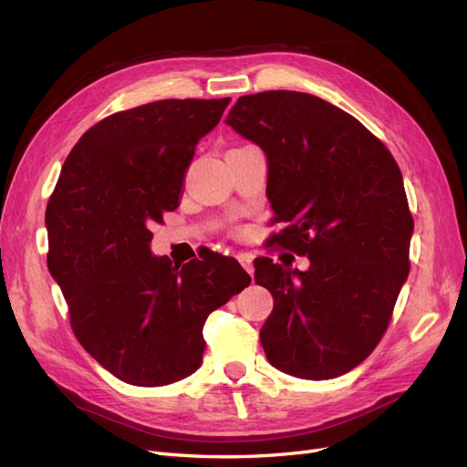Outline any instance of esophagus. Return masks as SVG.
I'll use <instances>...</instances> for the list:
<instances>
[{
	"label": "esophagus",
	"mask_w": 467,
	"mask_h": 467,
	"mask_svg": "<svg viewBox=\"0 0 467 467\" xmlns=\"http://www.w3.org/2000/svg\"><path fill=\"white\" fill-rule=\"evenodd\" d=\"M237 261L242 263V266L245 268L249 275H253V271H255V268H253V255H251V253H239Z\"/></svg>",
	"instance_id": "esophagus-1"
}]
</instances>
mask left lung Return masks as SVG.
I'll return each mask as SVG.
<instances>
[{
  "instance_id": "8db88e82",
  "label": "left lung",
  "mask_w": 467,
  "mask_h": 467,
  "mask_svg": "<svg viewBox=\"0 0 467 467\" xmlns=\"http://www.w3.org/2000/svg\"><path fill=\"white\" fill-rule=\"evenodd\" d=\"M225 124L266 155L268 202L286 223L273 244L309 259L307 271L255 263L275 300L265 355L302 379L343 376L379 343L409 275L400 167L355 117L309 93L244 95Z\"/></svg>"
}]
</instances>
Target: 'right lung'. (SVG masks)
Returning a JSON list of instances; mask_svg holds the SVG:
<instances>
[{
  "label": "right lung",
  "instance_id": "add662e5",
  "mask_svg": "<svg viewBox=\"0 0 467 467\" xmlns=\"http://www.w3.org/2000/svg\"><path fill=\"white\" fill-rule=\"evenodd\" d=\"M225 99H165L115 112L79 138L47 206L48 271L81 347L132 386H167L202 362L206 317L249 286L232 257L181 268L150 232L179 206L196 144Z\"/></svg>",
  "mask_w": 467,
  "mask_h": 467
}]
</instances>
